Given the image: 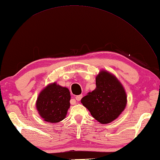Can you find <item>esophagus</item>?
<instances>
[{
	"mask_svg": "<svg viewBox=\"0 0 160 160\" xmlns=\"http://www.w3.org/2000/svg\"><path fill=\"white\" fill-rule=\"evenodd\" d=\"M82 95H79V96H76V97H75V98H76V100L77 101H80L81 99H82Z\"/></svg>",
	"mask_w": 160,
	"mask_h": 160,
	"instance_id": "obj_1",
	"label": "esophagus"
}]
</instances>
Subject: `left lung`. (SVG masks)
Returning <instances> with one entry per match:
<instances>
[{"mask_svg":"<svg viewBox=\"0 0 160 160\" xmlns=\"http://www.w3.org/2000/svg\"><path fill=\"white\" fill-rule=\"evenodd\" d=\"M96 89L87 94L81 102L101 124L115 120L127 104V95L121 83L113 75L102 71L96 79Z\"/></svg>","mask_w":160,"mask_h":160,"instance_id":"left-lung-1","label":"left lung"}]
</instances>
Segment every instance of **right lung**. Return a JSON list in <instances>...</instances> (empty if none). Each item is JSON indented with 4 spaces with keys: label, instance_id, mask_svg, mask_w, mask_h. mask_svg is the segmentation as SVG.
<instances>
[{
    "label": "right lung",
    "instance_id": "right-lung-1",
    "mask_svg": "<svg viewBox=\"0 0 160 160\" xmlns=\"http://www.w3.org/2000/svg\"><path fill=\"white\" fill-rule=\"evenodd\" d=\"M70 92L66 87L53 83L40 92L36 108L44 120L56 123L64 120L70 107Z\"/></svg>",
    "mask_w": 160,
    "mask_h": 160
}]
</instances>
